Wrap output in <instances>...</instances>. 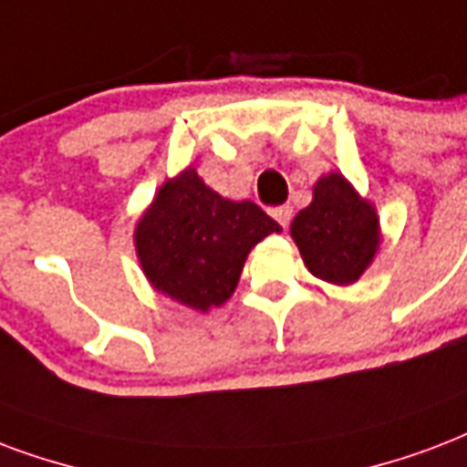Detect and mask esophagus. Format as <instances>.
Listing matches in <instances>:
<instances>
[{"label": "esophagus", "mask_w": 467, "mask_h": 467, "mask_svg": "<svg viewBox=\"0 0 467 467\" xmlns=\"http://www.w3.org/2000/svg\"><path fill=\"white\" fill-rule=\"evenodd\" d=\"M272 218L276 220L281 227H286L291 223V208H289V205H279V208H274Z\"/></svg>", "instance_id": "34e87169"}]
</instances>
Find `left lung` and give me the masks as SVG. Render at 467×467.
<instances>
[{
    "label": "left lung",
    "mask_w": 467,
    "mask_h": 467,
    "mask_svg": "<svg viewBox=\"0 0 467 467\" xmlns=\"http://www.w3.org/2000/svg\"><path fill=\"white\" fill-rule=\"evenodd\" d=\"M291 237L313 276L348 286L375 259L379 218L343 173H328L313 186L311 205L291 223Z\"/></svg>",
    "instance_id": "left-lung-1"
}]
</instances>
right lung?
<instances>
[{"label": "right lung", "mask_w": 467, "mask_h": 467, "mask_svg": "<svg viewBox=\"0 0 467 467\" xmlns=\"http://www.w3.org/2000/svg\"><path fill=\"white\" fill-rule=\"evenodd\" d=\"M279 230L257 202L227 201L186 169L139 218L134 247L156 291L205 313L233 296L252 247Z\"/></svg>", "instance_id": "right-lung-1"}]
</instances>
